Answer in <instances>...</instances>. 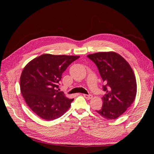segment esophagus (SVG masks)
Listing matches in <instances>:
<instances>
[{
    "mask_svg": "<svg viewBox=\"0 0 154 154\" xmlns=\"http://www.w3.org/2000/svg\"><path fill=\"white\" fill-rule=\"evenodd\" d=\"M83 97L85 98L86 99H88V100H89V99H92L93 98V96L91 95V94H83Z\"/></svg>",
    "mask_w": 154,
    "mask_h": 154,
    "instance_id": "obj_1",
    "label": "esophagus"
}]
</instances>
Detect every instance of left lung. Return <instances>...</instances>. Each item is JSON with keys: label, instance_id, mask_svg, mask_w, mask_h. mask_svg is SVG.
<instances>
[{"label": "left lung", "instance_id": "left-lung-1", "mask_svg": "<svg viewBox=\"0 0 154 154\" xmlns=\"http://www.w3.org/2000/svg\"><path fill=\"white\" fill-rule=\"evenodd\" d=\"M96 64L104 82L103 107L96 110L108 120L116 119L125 112L134 100L137 85L129 63L113 51L98 52L87 55Z\"/></svg>", "mask_w": 154, "mask_h": 154}]
</instances>
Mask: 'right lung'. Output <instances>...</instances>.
<instances>
[{"mask_svg":"<svg viewBox=\"0 0 154 154\" xmlns=\"http://www.w3.org/2000/svg\"><path fill=\"white\" fill-rule=\"evenodd\" d=\"M79 56L43 54L26 65L20 77V91L30 109L42 119L53 120L69 109V99L59 91L62 73Z\"/></svg>","mask_w":154,"mask_h":154,"instance_id":"obj_1","label":"right lung"}]
</instances>
